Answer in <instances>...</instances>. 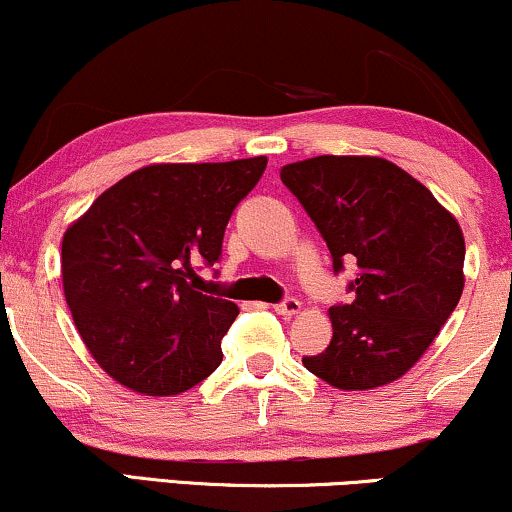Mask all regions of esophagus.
<instances>
[{"instance_id": "obj_1", "label": "esophagus", "mask_w": 512, "mask_h": 512, "mask_svg": "<svg viewBox=\"0 0 512 512\" xmlns=\"http://www.w3.org/2000/svg\"><path fill=\"white\" fill-rule=\"evenodd\" d=\"M273 308H275V313H280V315H296V313H301V301L285 299V301H280V304H275Z\"/></svg>"}]
</instances>
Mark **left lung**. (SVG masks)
Here are the masks:
<instances>
[{
  "mask_svg": "<svg viewBox=\"0 0 512 512\" xmlns=\"http://www.w3.org/2000/svg\"><path fill=\"white\" fill-rule=\"evenodd\" d=\"M280 178L327 242L334 270L356 258L353 301L332 306V342L304 368L342 391L396 382L420 361L465 287L456 216L380 156H315Z\"/></svg>",
  "mask_w": 512,
  "mask_h": 512,
  "instance_id": "left-lung-1",
  "label": "left lung"
}]
</instances>
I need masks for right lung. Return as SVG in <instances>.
<instances>
[{
    "mask_svg": "<svg viewBox=\"0 0 512 512\" xmlns=\"http://www.w3.org/2000/svg\"><path fill=\"white\" fill-rule=\"evenodd\" d=\"M266 163H151L66 227V304L87 351L125 389L175 396L223 361L239 308L201 294L194 268L218 261L227 220Z\"/></svg>",
    "mask_w": 512,
    "mask_h": 512,
    "instance_id": "obj_1",
    "label": "right lung"
}]
</instances>
